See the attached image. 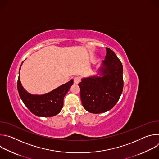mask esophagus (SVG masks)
<instances>
[{
	"instance_id": "1",
	"label": "esophagus",
	"mask_w": 159,
	"mask_h": 159,
	"mask_svg": "<svg viewBox=\"0 0 159 159\" xmlns=\"http://www.w3.org/2000/svg\"><path fill=\"white\" fill-rule=\"evenodd\" d=\"M80 81H81V79L79 76L75 77L74 79V82L75 84H79Z\"/></svg>"
}]
</instances>
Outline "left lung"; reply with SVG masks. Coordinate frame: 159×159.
<instances>
[{"label": "left lung", "mask_w": 159, "mask_h": 159, "mask_svg": "<svg viewBox=\"0 0 159 159\" xmlns=\"http://www.w3.org/2000/svg\"><path fill=\"white\" fill-rule=\"evenodd\" d=\"M106 48V55L98 75L83 78L79 84L84 109L91 113L105 112L118 101L123 88V65L115 52Z\"/></svg>", "instance_id": "1"}]
</instances>
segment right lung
<instances>
[{"mask_svg":"<svg viewBox=\"0 0 159 159\" xmlns=\"http://www.w3.org/2000/svg\"><path fill=\"white\" fill-rule=\"evenodd\" d=\"M20 66L19 70L17 90L25 105L33 114L39 117H52L58 115L63 107V98L72 85L74 80L71 79L45 94H31L22 87L20 81Z\"/></svg>","mask_w":159,"mask_h":159,"instance_id":"right-lung-1","label":"right lung"}]
</instances>
